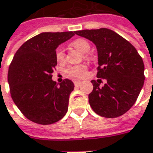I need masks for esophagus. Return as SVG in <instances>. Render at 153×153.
Here are the masks:
<instances>
[{
  "mask_svg": "<svg viewBox=\"0 0 153 153\" xmlns=\"http://www.w3.org/2000/svg\"><path fill=\"white\" fill-rule=\"evenodd\" d=\"M74 84H75V86H76V87H78V86L81 85V82H74Z\"/></svg>",
  "mask_w": 153,
  "mask_h": 153,
  "instance_id": "34e87169",
  "label": "esophagus"
}]
</instances>
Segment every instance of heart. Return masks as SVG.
<instances>
[{
  "instance_id": "1",
  "label": "heart",
  "mask_w": 153,
  "mask_h": 153,
  "mask_svg": "<svg viewBox=\"0 0 153 153\" xmlns=\"http://www.w3.org/2000/svg\"><path fill=\"white\" fill-rule=\"evenodd\" d=\"M72 46H73L75 48H76L77 50H79L80 52L86 53H88L89 49H90V45L89 43L86 41L85 39L79 38L75 40L73 42H72ZM55 58L58 62H62L64 61L65 59V52L63 50V48L59 47L55 51ZM86 68L85 65H73V66H71L66 70V73L73 77L76 79H80V78H82L86 74Z\"/></svg>"
}]
</instances>
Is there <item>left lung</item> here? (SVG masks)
Here are the masks:
<instances>
[{
	"label": "left lung",
	"mask_w": 153,
	"mask_h": 153,
	"mask_svg": "<svg viewBox=\"0 0 153 153\" xmlns=\"http://www.w3.org/2000/svg\"><path fill=\"white\" fill-rule=\"evenodd\" d=\"M91 41L98 52V78L106 79L102 88L93 80L88 95L96 114L114 118L127 112L135 103L144 85V63L135 48L117 33L106 28L75 31Z\"/></svg>",
	"instance_id": "1"
}]
</instances>
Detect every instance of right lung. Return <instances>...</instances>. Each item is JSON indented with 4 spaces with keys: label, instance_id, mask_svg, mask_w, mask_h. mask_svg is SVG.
<instances>
[{
    "label": "right lung",
    "instance_id": "1",
    "mask_svg": "<svg viewBox=\"0 0 153 153\" xmlns=\"http://www.w3.org/2000/svg\"><path fill=\"white\" fill-rule=\"evenodd\" d=\"M75 34L41 33L16 52L7 75L10 93L17 107L29 120L48 125L66 114L74 83L69 79L57 83L52 74L57 65L56 48Z\"/></svg>",
    "mask_w": 153,
    "mask_h": 153
}]
</instances>
